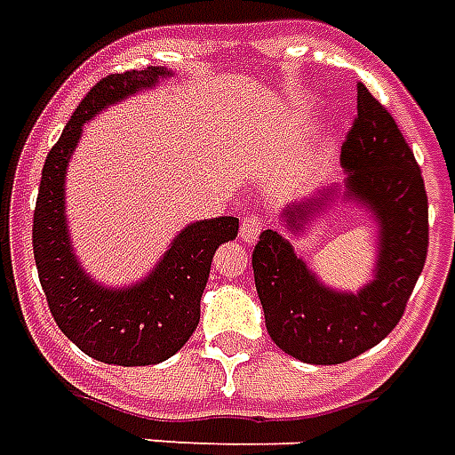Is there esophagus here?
Masks as SVG:
<instances>
[{"instance_id": "obj_1", "label": "esophagus", "mask_w": 455, "mask_h": 455, "mask_svg": "<svg viewBox=\"0 0 455 455\" xmlns=\"http://www.w3.org/2000/svg\"><path fill=\"white\" fill-rule=\"evenodd\" d=\"M262 227H265V221H262V217H259V214L245 212L241 220V241L255 243L258 241L259 231H262Z\"/></svg>"}]
</instances>
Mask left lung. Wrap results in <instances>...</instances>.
<instances>
[{
  "label": "left lung",
  "instance_id": "8db88e82",
  "mask_svg": "<svg viewBox=\"0 0 455 455\" xmlns=\"http://www.w3.org/2000/svg\"><path fill=\"white\" fill-rule=\"evenodd\" d=\"M348 169V196L377 214L379 265L374 282L358 296L324 289L282 235L267 228L252 251V274L272 341L310 365H339L358 358L403 317L429 245L427 190L420 164L405 143L389 109L358 83V114L341 145ZM317 200L289 207V224L322 204Z\"/></svg>",
  "mask_w": 455,
  "mask_h": 455
}]
</instances>
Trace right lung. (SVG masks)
<instances>
[{
    "label": "right lung",
    "mask_w": 455,
    "mask_h": 455,
    "mask_svg": "<svg viewBox=\"0 0 455 455\" xmlns=\"http://www.w3.org/2000/svg\"><path fill=\"white\" fill-rule=\"evenodd\" d=\"M164 68L109 74L76 107L64 133L44 159L33 212L37 276L57 327L85 355L107 365H155L172 358L200 322V298L212 255L238 234L235 217L190 224L155 272L128 291H104L78 269L64 221V173L83 124L107 104L150 88Z\"/></svg>",
    "instance_id": "add662e5"
}]
</instances>
